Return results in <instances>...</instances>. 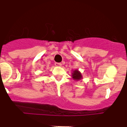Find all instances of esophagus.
<instances>
[{
	"mask_svg": "<svg viewBox=\"0 0 127 127\" xmlns=\"http://www.w3.org/2000/svg\"><path fill=\"white\" fill-rule=\"evenodd\" d=\"M55 66H57V67H60V66H62V64H61V63H57V62H56L55 64Z\"/></svg>",
	"mask_w": 127,
	"mask_h": 127,
	"instance_id": "1",
	"label": "esophagus"
}]
</instances>
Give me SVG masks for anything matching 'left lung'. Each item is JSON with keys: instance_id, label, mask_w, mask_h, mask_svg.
Masks as SVG:
<instances>
[{"instance_id": "8db88e82", "label": "left lung", "mask_w": 127, "mask_h": 127, "mask_svg": "<svg viewBox=\"0 0 127 127\" xmlns=\"http://www.w3.org/2000/svg\"><path fill=\"white\" fill-rule=\"evenodd\" d=\"M82 76L80 72H79L77 70H74L72 73V78L75 80H79L81 79Z\"/></svg>"}]
</instances>
